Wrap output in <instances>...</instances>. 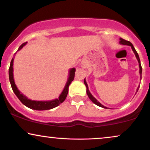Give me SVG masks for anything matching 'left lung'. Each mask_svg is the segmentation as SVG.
<instances>
[{
	"instance_id": "obj_1",
	"label": "left lung",
	"mask_w": 150,
	"mask_h": 150,
	"mask_svg": "<svg viewBox=\"0 0 150 150\" xmlns=\"http://www.w3.org/2000/svg\"><path fill=\"white\" fill-rule=\"evenodd\" d=\"M120 43L121 45H129V46H131V49H132L133 52H134V54H135V55H136V57L137 60H138V64H139V68H140V70H139V73H140V79H141V78H142V77H142V66H141V64H140V58H139L138 54L137 53L136 50H135L134 47H133V45H132V43L130 42L129 41L125 40H124V39L121 38H120ZM84 84H85V86H86V93H87L88 96H89V98H90V100H91V101H92V102L93 103H95L96 105H97L99 106V107H101V108H106V109H107V107H105L104 105H102L101 103H99V102L98 101V100H97L96 99V98H94V97L93 96L92 94H91V93H90V91H89V87H88V84H87V83H86V82L85 78H84ZM139 87H140V86H138V89H137L136 92H137V91H138Z\"/></svg>"
}]
</instances>
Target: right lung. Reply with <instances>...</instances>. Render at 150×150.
Masks as SVG:
<instances>
[{"label": "right lung", "mask_w": 150, "mask_h": 150, "mask_svg": "<svg viewBox=\"0 0 150 150\" xmlns=\"http://www.w3.org/2000/svg\"><path fill=\"white\" fill-rule=\"evenodd\" d=\"M27 42L23 43L19 47L17 51H19L21 49L23 48V46L26 45ZM16 54V53H15ZM14 58H12L11 62H10V68H9V79H10V84H11L12 89L13 90L14 93L17 96V98L19 99V100L22 103L26 105V107L30 108V109L35 110H50L52 108L57 107L61 103H62L64 101L65 99L66 98L68 93V87L70 83L73 82L75 77V68H73L69 70V75H68V78L66 82V85L64 86V89L62 91V92L59 96V98L54 99L51 100H32L30 99H28L26 96H24L23 93H21L18 88L16 86L15 82L14 80V75H13V62Z\"/></svg>", "instance_id": "1"}]
</instances>
